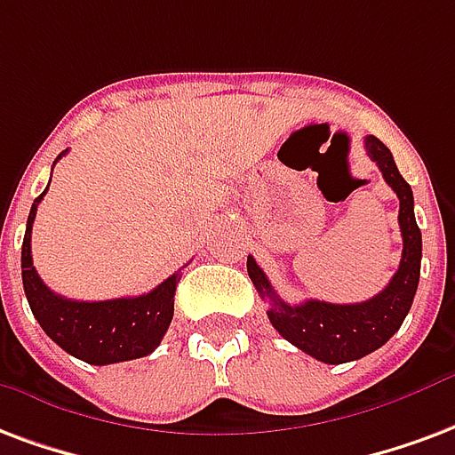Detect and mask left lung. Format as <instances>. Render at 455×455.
Segmentation results:
<instances>
[{
  "mask_svg": "<svg viewBox=\"0 0 455 455\" xmlns=\"http://www.w3.org/2000/svg\"><path fill=\"white\" fill-rule=\"evenodd\" d=\"M366 154L381 168L386 183L398 195V224L403 234V258L398 272L393 275L388 287L362 304H328L308 299L304 304H287L272 289L267 275L248 255V275L262 299L270 301L272 328L289 339L294 347L311 355L325 364H345L371 355L383 347L405 321L407 311L415 299L419 284V262H422V234L415 221V200L412 188L400 176L393 154L381 140L369 134L364 140Z\"/></svg>",
  "mask_w": 455,
  "mask_h": 455,
  "instance_id": "left-lung-1",
  "label": "left lung"
}]
</instances>
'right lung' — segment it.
<instances>
[{"mask_svg":"<svg viewBox=\"0 0 455 455\" xmlns=\"http://www.w3.org/2000/svg\"><path fill=\"white\" fill-rule=\"evenodd\" d=\"M65 154L67 151H62L57 159H62ZM48 190H43V195ZM43 195H38L30 207L21 245L23 291L40 328L67 355L76 356L86 364L106 366L151 355L161 345L173 318V296L176 284L180 282V270L142 296L74 301L55 294L38 277L30 255V231Z\"/></svg>","mask_w":455,"mask_h":455,"instance_id":"add662e5","label":"right lung"}]
</instances>
